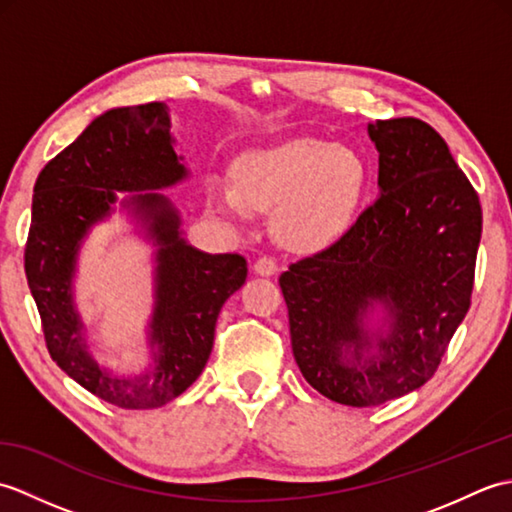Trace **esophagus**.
<instances>
[{
	"instance_id": "34e87169",
	"label": "esophagus",
	"mask_w": 512,
	"mask_h": 512,
	"mask_svg": "<svg viewBox=\"0 0 512 512\" xmlns=\"http://www.w3.org/2000/svg\"><path fill=\"white\" fill-rule=\"evenodd\" d=\"M253 270H255L257 275H262V277L275 275V273H277V259L270 257V255H262V257H259L257 262H255Z\"/></svg>"
}]
</instances>
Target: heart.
Here are the masks:
<instances>
[{
	"mask_svg": "<svg viewBox=\"0 0 512 512\" xmlns=\"http://www.w3.org/2000/svg\"><path fill=\"white\" fill-rule=\"evenodd\" d=\"M235 178H209L211 209L235 222H246L253 209H275L277 235L299 250H319L343 235L365 189L363 160L314 138L248 151Z\"/></svg>",
	"mask_w": 512,
	"mask_h": 512,
	"instance_id": "1",
	"label": "heart"
}]
</instances>
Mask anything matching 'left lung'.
Instances as JSON below:
<instances>
[{
	"label": "left lung",
	"mask_w": 512,
	"mask_h": 512,
	"mask_svg": "<svg viewBox=\"0 0 512 512\" xmlns=\"http://www.w3.org/2000/svg\"><path fill=\"white\" fill-rule=\"evenodd\" d=\"M367 132L378 149L376 202L279 277L303 378L347 407L383 405L436 374L471 308L482 237L480 198L436 129L407 116ZM374 302L388 330L369 335L362 319Z\"/></svg>",
	"instance_id": "left-lung-1"
}]
</instances>
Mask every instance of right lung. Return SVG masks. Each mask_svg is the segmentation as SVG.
I'll list each match as a JSON object with an SVG mask.
<instances>
[{"mask_svg": "<svg viewBox=\"0 0 512 512\" xmlns=\"http://www.w3.org/2000/svg\"><path fill=\"white\" fill-rule=\"evenodd\" d=\"M169 129L165 103L105 112L41 169L32 195L24 268L48 352L81 387L121 409L162 407L195 383L213 350L217 314L248 273L242 255H209L184 242L176 209L165 195L151 193L187 178ZM114 190L148 191L126 205L159 244L150 333L159 352L136 377L110 375L93 361L71 306L80 239L109 214Z\"/></svg>", "mask_w": 512, "mask_h": 512, "instance_id": "add662e5", "label": "right lung"}]
</instances>
